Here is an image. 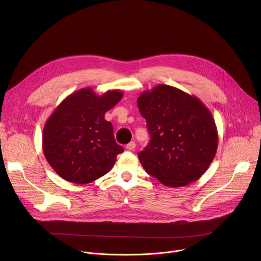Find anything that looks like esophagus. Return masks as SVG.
Wrapping results in <instances>:
<instances>
[{
	"instance_id": "1",
	"label": "esophagus",
	"mask_w": 261,
	"mask_h": 261,
	"mask_svg": "<svg viewBox=\"0 0 261 261\" xmlns=\"http://www.w3.org/2000/svg\"><path fill=\"white\" fill-rule=\"evenodd\" d=\"M135 146H136V143L134 141H131V142H129L126 145V148H127V150H129V151H133L134 148H135Z\"/></svg>"
}]
</instances>
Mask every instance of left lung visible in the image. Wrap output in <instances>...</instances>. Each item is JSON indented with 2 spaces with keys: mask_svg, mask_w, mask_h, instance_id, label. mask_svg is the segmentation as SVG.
<instances>
[{
  "mask_svg": "<svg viewBox=\"0 0 261 261\" xmlns=\"http://www.w3.org/2000/svg\"><path fill=\"white\" fill-rule=\"evenodd\" d=\"M151 140L138 153L144 170L168 187L198 179L213 162L218 132L208 108L195 96L158 85L137 98Z\"/></svg>",
  "mask_w": 261,
  "mask_h": 261,
  "instance_id": "left-lung-1",
  "label": "left lung"
}]
</instances>
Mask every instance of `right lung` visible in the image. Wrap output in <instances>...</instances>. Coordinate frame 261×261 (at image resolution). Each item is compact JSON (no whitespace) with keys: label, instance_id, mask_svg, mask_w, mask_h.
Here are the masks:
<instances>
[{"label":"right lung","instance_id":"add662e5","mask_svg":"<svg viewBox=\"0 0 261 261\" xmlns=\"http://www.w3.org/2000/svg\"><path fill=\"white\" fill-rule=\"evenodd\" d=\"M123 97L119 90L97 95L84 88L66 97L45 123L44 156L64 179L85 185L106 174L124 150L116 142L105 113Z\"/></svg>","mask_w":261,"mask_h":261}]
</instances>
